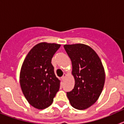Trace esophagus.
Segmentation results:
<instances>
[{"mask_svg": "<svg viewBox=\"0 0 124 124\" xmlns=\"http://www.w3.org/2000/svg\"><path fill=\"white\" fill-rule=\"evenodd\" d=\"M66 73H64V74H63V76L61 77V79H62V80H64V79L65 78V77H66Z\"/></svg>", "mask_w": 124, "mask_h": 124, "instance_id": "obj_1", "label": "esophagus"}]
</instances>
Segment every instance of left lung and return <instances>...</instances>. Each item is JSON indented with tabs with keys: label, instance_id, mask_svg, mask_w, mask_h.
I'll return each mask as SVG.
<instances>
[{
	"label": "left lung",
	"instance_id": "1",
	"mask_svg": "<svg viewBox=\"0 0 124 124\" xmlns=\"http://www.w3.org/2000/svg\"><path fill=\"white\" fill-rule=\"evenodd\" d=\"M64 48L71 60L75 80L74 89L68 92L67 96L74 108L87 109L97 101L104 87L102 63L96 51L86 45H64Z\"/></svg>",
	"mask_w": 124,
	"mask_h": 124
}]
</instances>
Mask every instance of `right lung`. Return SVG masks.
<instances>
[{"mask_svg": "<svg viewBox=\"0 0 124 124\" xmlns=\"http://www.w3.org/2000/svg\"><path fill=\"white\" fill-rule=\"evenodd\" d=\"M60 45L40 43L34 46L24 60L20 84L24 96L36 109L49 107L59 91L60 81L56 76L51 59Z\"/></svg>", "mask_w": 124, "mask_h": 124, "instance_id": "1", "label": "right lung"}]
</instances>
